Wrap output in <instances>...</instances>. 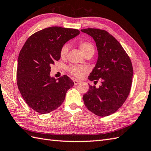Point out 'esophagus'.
Masks as SVG:
<instances>
[{
	"label": "esophagus",
	"mask_w": 151,
	"mask_h": 151,
	"mask_svg": "<svg viewBox=\"0 0 151 151\" xmlns=\"http://www.w3.org/2000/svg\"><path fill=\"white\" fill-rule=\"evenodd\" d=\"M73 82H74V84H75V85H77V84H78V83H80V82H81L80 81V80H76V79L73 80Z\"/></svg>",
	"instance_id": "obj_1"
}]
</instances>
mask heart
<instances>
[{"label":"heart","mask_w":151,"mask_h":151,"mask_svg":"<svg viewBox=\"0 0 151 151\" xmlns=\"http://www.w3.org/2000/svg\"><path fill=\"white\" fill-rule=\"evenodd\" d=\"M79 47L80 50L82 51L84 55H87L89 53H92L94 52V45L87 41H81L79 42ZM69 50V46L66 44L64 45L61 49L60 51V55L62 57H65L67 55ZM68 72L73 75H74L76 77H80L82 75V73L84 71V68L79 67V66L76 65H70L69 67L68 68Z\"/></svg>","instance_id":"obj_1"}]
</instances>
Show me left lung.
I'll use <instances>...</instances> for the list:
<instances>
[{
  "label": "left lung",
  "instance_id": "8db88e82",
  "mask_svg": "<svg viewBox=\"0 0 151 151\" xmlns=\"http://www.w3.org/2000/svg\"><path fill=\"white\" fill-rule=\"evenodd\" d=\"M81 31L93 38L99 52L88 78L101 83L99 88L89 86L83 96L84 104L94 114L107 116L114 113L127 99L133 76L132 63L121 44L107 31L94 28Z\"/></svg>",
  "mask_w": 151,
  "mask_h": 151
}]
</instances>
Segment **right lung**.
<instances>
[{"mask_svg":"<svg viewBox=\"0 0 151 151\" xmlns=\"http://www.w3.org/2000/svg\"><path fill=\"white\" fill-rule=\"evenodd\" d=\"M79 34L76 29L47 27L30 36L20 50L17 86L27 104L37 113L47 114L57 109L64 102L68 90L74 85L67 75L58 81L51 77L50 65L60 58L65 43Z\"/></svg>","mask_w":151,"mask_h":151,"instance_id":"1","label":"right lung"}]
</instances>
